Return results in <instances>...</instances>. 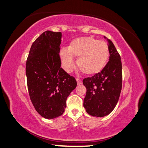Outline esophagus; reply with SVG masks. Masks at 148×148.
Segmentation results:
<instances>
[{
    "label": "esophagus",
    "instance_id": "obj_1",
    "mask_svg": "<svg viewBox=\"0 0 148 148\" xmlns=\"http://www.w3.org/2000/svg\"><path fill=\"white\" fill-rule=\"evenodd\" d=\"M76 81H77L78 85H81V84L83 83V81H82V80L80 79V78H76Z\"/></svg>",
    "mask_w": 148,
    "mask_h": 148
}]
</instances>
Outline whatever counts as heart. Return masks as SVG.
<instances>
[{"label": "heart", "instance_id": "b5f03b06", "mask_svg": "<svg viewBox=\"0 0 148 148\" xmlns=\"http://www.w3.org/2000/svg\"><path fill=\"white\" fill-rule=\"evenodd\" d=\"M109 49L106 42L91 37H80L70 42L68 49L60 51L62 66L68 72L75 68L74 57H78V68L87 75H94L103 70L109 58Z\"/></svg>", "mask_w": 148, "mask_h": 148}]
</instances>
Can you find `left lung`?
I'll use <instances>...</instances> for the list:
<instances>
[{"mask_svg":"<svg viewBox=\"0 0 148 148\" xmlns=\"http://www.w3.org/2000/svg\"><path fill=\"white\" fill-rule=\"evenodd\" d=\"M106 40L109 61L100 72L83 80L87 89L83 106L87 113L93 117H104L113 111L118 102L122 85L120 56L113 43Z\"/></svg>","mask_w":148,"mask_h":148,"instance_id":"left-lung-1","label":"left lung"}]
</instances>
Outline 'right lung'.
I'll return each mask as SVG.
<instances>
[{
  "label": "right lung",
  "instance_id": "right-lung-1",
  "mask_svg": "<svg viewBox=\"0 0 148 148\" xmlns=\"http://www.w3.org/2000/svg\"><path fill=\"white\" fill-rule=\"evenodd\" d=\"M61 32L46 31L33 43L26 64L30 98L37 113L46 119L62 115L66 100L77 83L61 68Z\"/></svg>",
  "mask_w": 148,
  "mask_h": 148
}]
</instances>
